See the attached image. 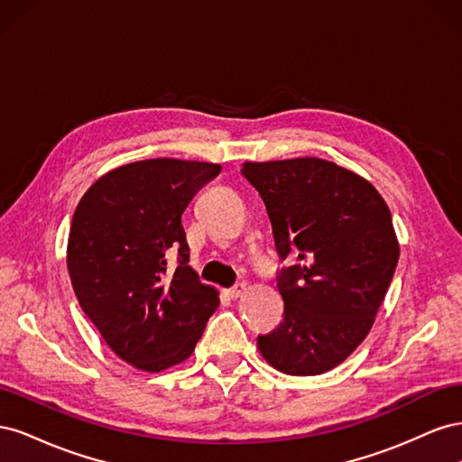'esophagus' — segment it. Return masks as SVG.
<instances>
[{"label": "esophagus", "mask_w": 462, "mask_h": 462, "mask_svg": "<svg viewBox=\"0 0 462 462\" xmlns=\"http://www.w3.org/2000/svg\"><path fill=\"white\" fill-rule=\"evenodd\" d=\"M245 291H246V283H236L231 289H227V295L229 299H239Z\"/></svg>", "instance_id": "obj_1"}]
</instances>
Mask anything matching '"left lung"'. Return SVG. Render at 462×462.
Listing matches in <instances>:
<instances>
[{"instance_id": "left-lung-1", "label": "left lung", "mask_w": 462, "mask_h": 462, "mask_svg": "<svg viewBox=\"0 0 462 462\" xmlns=\"http://www.w3.org/2000/svg\"><path fill=\"white\" fill-rule=\"evenodd\" d=\"M241 173L268 209L283 321L258 335L262 356L289 375L324 374L368 335L399 262L391 212L366 179L319 158L248 162Z\"/></svg>"}]
</instances>
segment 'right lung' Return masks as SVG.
<instances>
[{
	"label": "right lung",
	"instance_id": "right-lung-1",
	"mask_svg": "<svg viewBox=\"0 0 462 462\" xmlns=\"http://www.w3.org/2000/svg\"><path fill=\"white\" fill-rule=\"evenodd\" d=\"M219 171L206 162H134L97 179L75 209L67 245L75 295L111 351L136 368L189 358L217 309V292L189 265L180 219Z\"/></svg>",
	"mask_w": 462,
	"mask_h": 462
}]
</instances>
